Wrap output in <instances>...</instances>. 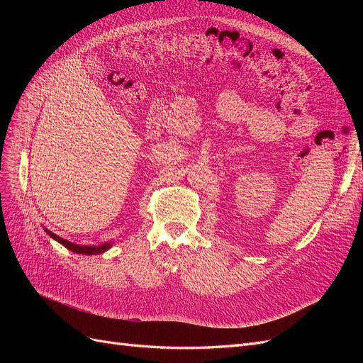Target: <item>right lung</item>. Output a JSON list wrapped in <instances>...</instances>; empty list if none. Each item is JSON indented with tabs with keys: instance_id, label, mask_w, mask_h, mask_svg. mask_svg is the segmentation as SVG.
Listing matches in <instances>:
<instances>
[{
	"instance_id": "add662e5",
	"label": "right lung",
	"mask_w": 363,
	"mask_h": 363,
	"mask_svg": "<svg viewBox=\"0 0 363 363\" xmlns=\"http://www.w3.org/2000/svg\"><path fill=\"white\" fill-rule=\"evenodd\" d=\"M43 230H45L47 235H48L51 239L57 240V242H59V244H62L65 248H68L69 251H74V252H79V255H86V256L101 255V252L107 251L108 248H111V247L113 245L112 242H106V244H101V245H79V244L69 242V240H67V239H63V238L57 236L56 233L50 232V230H48V228H45V227H43Z\"/></svg>"
}]
</instances>
